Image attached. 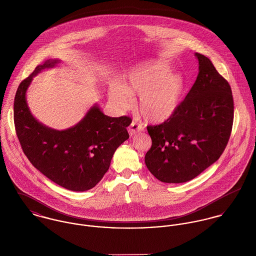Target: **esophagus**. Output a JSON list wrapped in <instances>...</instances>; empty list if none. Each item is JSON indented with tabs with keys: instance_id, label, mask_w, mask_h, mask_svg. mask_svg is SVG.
I'll return each instance as SVG.
<instances>
[{
	"instance_id": "34e87169",
	"label": "esophagus",
	"mask_w": 256,
	"mask_h": 256,
	"mask_svg": "<svg viewBox=\"0 0 256 256\" xmlns=\"http://www.w3.org/2000/svg\"><path fill=\"white\" fill-rule=\"evenodd\" d=\"M140 131H143V126H142L141 124L137 123L136 121H133V122L130 124V126L128 127V132H129L130 136H133V135L137 134V133L140 132Z\"/></svg>"
}]
</instances>
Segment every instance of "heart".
Masks as SVG:
<instances>
[{"label":"heart","instance_id":"heart-1","mask_svg":"<svg viewBox=\"0 0 256 256\" xmlns=\"http://www.w3.org/2000/svg\"><path fill=\"white\" fill-rule=\"evenodd\" d=\"M170 66L162 61L145 63L125 78V86H110V100L120 108L128 110L134 104L133 96H140L139 110L148 122L160 123L178 110L183 94L182 78L170 74Z\"/></svg>","mask_w":256,"mask_h":256}]
</instances>
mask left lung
I'll use <instances>...</instances> for the list:
<instances>
[{"label": "left lung", "instance_id": "left-lung-1", "mask_svg": "<svg viewBox=\"0 0 256 256\" xmlns=\"http://www.w3.org/2000/svg\"><path fill=\"white\" fill-rule=\"evenodd\" d=\"M199 74L174 113L158 125L146 126L152 146L145 162L162 182H186L219 160L232 133L234 98L228 80L211 60L196 53Z\"/></svg>", "mask_w": 256, "mask_h": 256}]
</instances>
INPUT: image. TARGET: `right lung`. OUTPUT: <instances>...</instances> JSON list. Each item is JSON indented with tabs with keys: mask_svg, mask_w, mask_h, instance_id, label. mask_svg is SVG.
Masks as SVG:
<instances>
[{
	"mask_svg": "<svg viewBox=\"0 0 256 256\" xmlns=\"http://www.w3.org/2000/svg\"><path fill=\"white\" fill-rule=\"evenodd\" d=\"M46 60L18 86L14 121L20 144L32 166L53 182L73 191L94 187L108 170L116 148L129 138L128 116L110 117L94 106L76 126L64 131L45 127L32 115L26 100L34 76L53 67Z\"/></svg>",
	"mask_w": 256,
	"mask_h": 256,
	"instance_id": "obj_1",
	"label": "right lung"
}]
</instances>
